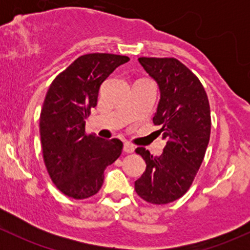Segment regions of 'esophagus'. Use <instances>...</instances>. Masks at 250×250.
<instances>
[{
  "label": "esophagus",
  "instance_id": "esophagus-1",
  "mask_svg": "<svg viewBox=\"0 0 250 250\" xmlns=\"http://www.w3.org/2000/svg\"><path fill=\"white\" fill-rule=\"evenodd\" d=\"M134 150H135L134 145H132L130 143H125V145H123V151H125V152L132 153L134 152Z\"/></svg>",
  "mask_w": 250,
  "mask_h": 250
}]
</instances>
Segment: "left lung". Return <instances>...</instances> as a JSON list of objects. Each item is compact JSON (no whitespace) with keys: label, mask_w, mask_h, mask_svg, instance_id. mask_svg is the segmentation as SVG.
I'll return each mask as SVG.
<instances>
[{"label":"left lung","mask_w":250,"mask_h":250,"mask_svg":"<svg viewBox=\"0 0 250 250\" xmlns=\"http://www.w3.org/2000/svg\"><path fill=\"white\" fill-rule=\"evenodd\" d=\"M138 60L160 88L153 123L167 144L158 157L144 147L135 150L146 163L135 191L146 202L167 204L185 195L202 165L210 138V107L202 83L175 58Z\"/></svg>","instance_id":"8db88e82"}]
</instances>
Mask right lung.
Returning <instances> with one entry per match:
<instances>
[{
    "mask_svg": "<svg viewBox=\"0 0 250 250\" xmlns=\"http://www.w3.org/2000/svg\"><path fill=\"white\" fill-rule=\"evenodd\" d=\"M129 58L92 53L81 55L49 85L40 135L44 165L54 185L75 200L92 197L104 183V170L122 152L118 139L85 134V120L97 106L102 83Z\"/></svg>",
    "mask_w": 250,
    "mask_h": 250,
    "instance_id": "right-lung-1",
    "label": "right lung"
}]
</instances>
